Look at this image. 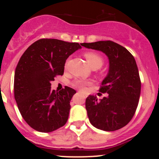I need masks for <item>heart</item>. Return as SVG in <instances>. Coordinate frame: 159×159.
I'll list each match as a JSON object with an SVG mask.
<instances>
[{"mask_svg":"<svg viewBox=\"0 0 159 159\" xmlns=\"http://www.w3.org/2000/svg\"><path fill=\"white\" fill-rule=\"evenodd\" d=\"M84 57L87 63L91 68L98 69L102 66L104 63L103 58L99 54L93 52H87L84 54ZM87 82L81 80H76L73 82L72 85L79 89H84L85 86L87 84Z\"/></svg>","mask_w":159,"mask_h":159,"instance_id":"1","label":"heart"}]
</instances>
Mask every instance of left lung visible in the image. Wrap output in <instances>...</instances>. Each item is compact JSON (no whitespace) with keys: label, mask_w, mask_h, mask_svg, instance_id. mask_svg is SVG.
Wrapping results in <instances>:
<instances>
[{"label":"left lung","mask_w":159,"mask_h":159,"mask_svg":"<svg viewBox=\"0 0 159 159\" xmlns=\"http://www.w3.org/2000/svg\"><path fill=\"white\" fill-rule=\"evenodd\" d=\"M81 45L102 52L109 60L108 73L99 89L107 96L99 101L91 95L87 98L89 120L101 130H118L132 119L139 101L141 83L135 60L126 48L110 40Z\"/></svg>","instance_id":"left-lung-1"}]
</instances>
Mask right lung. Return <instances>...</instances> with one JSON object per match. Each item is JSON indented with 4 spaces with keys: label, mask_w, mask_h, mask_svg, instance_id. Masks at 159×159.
I'll return each mask as SVG.
<instances>
[{
    "label": "right lung",
    "mask_w": 159,
    "mask_h": 159,
    "mask_svg": "<svg viewBox=\"0 0 159 159\" xmlns=\"http://www.w3.org/2000/svg\"><path fill=\"white\" fill-rule=\"evenodd\" d=\"M81 46L56 39H41L27 48L14 76V96L25 122L40 132H51L65 125L70 101L76 91L66 87L52 90L51 81L63 75L66 61Z\"/></svg>",
    "instance_id": "1"
}]
</instances>
